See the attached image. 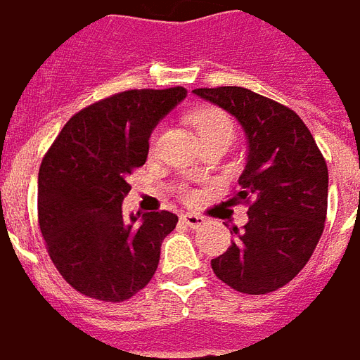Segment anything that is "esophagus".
Here are the masks:
<instances>
[{"mask_svg":"<svg viewBox=\"0 0 360 360\" xmlns=\"http://www.w3.org/2000/svg\"><path fill=\"white\" fill-rule=\"evenodd\" d=\"M181 221H183L185 226L193 227V229H198V227L204 226V218L196 216V214H185V216H181Z\"/></svg>","mask_w":360,"mask_h":360,"instance_id":"1","label":"esophagus"}]
</instances>
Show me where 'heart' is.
I'll use <instances>...</instances> for the list:
<instances>
[{
  "mask_svg": "<svg viewBox=\"0 0 360 360\" xmlns=\"http://www.w3.org/2000/svg\"><path fill=\"white\" fill-rule=\"evenodd\" d=\"M193 123H195L196 131L202 136V141L219 139V136H226V139L233 141V121L229 119L226 111L218 110V108H204V110L196 111L193 115ZM158 136H160V129H156L154 134H152V146L158 142Z\"/></svg>",
  "mask_w": 360,
  "mask_h": 360,
  "instance_id": "heart-1",
  "label": "heart"
}]
</instances>
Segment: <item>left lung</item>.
Here are the masks:
<instances>
[{
	"instance_id": "8db88e82",
	"label": "left lung",
	"mask_w": 360,
	"mask_h": 360,
	"mask_svg": "<svg viewBox=\"0 0 360 360\" xmlns=\"http://www.w3.org/2000/svg\"><path fill=\"white\" fill-rule=\"evenodd\" d=\"M229 111L249 141V156L231 198L249 206V221L231 247L212 260L224 283L266 295L304 268L322 237L328 165L309 127L287 105L243 86L193 90Z\"/></svg>"
}]
</instances>
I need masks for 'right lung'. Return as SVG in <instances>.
I'll list each match as a JSON object with an SVG mask.
<instances>
[{
  "instance_id": "obj_1",
  "label": "right lung",
  "mask_w": 360,
  "mask_h": 360,
  "mask_svg": "<svg viewBox=\"0 0 360 360\" xmlns=\"http://www.w3.org/2000/svg\"><path fill=\"white\" fill-rule=\"evenodd\" d=\"M187 96L183 86L125 90L67 121L40 165L38 226L51 262L90 299L121 302L148 285L172 212L131 214L121 202L127 177L148 156L158 121Z\"/></svg>"
}]
</instances>
